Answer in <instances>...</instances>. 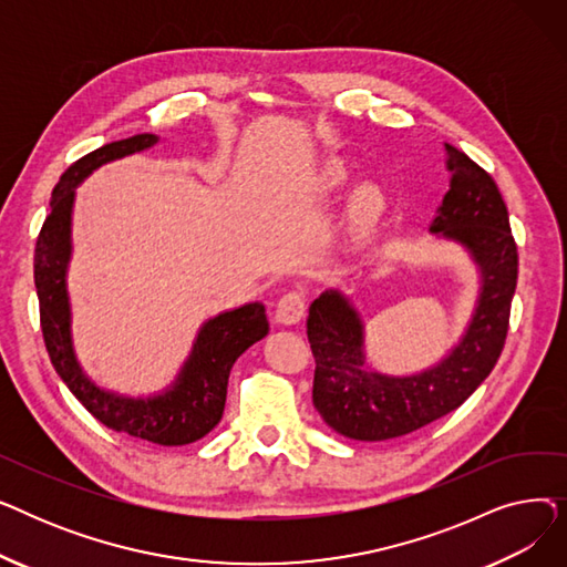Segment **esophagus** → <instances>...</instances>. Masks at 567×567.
Instances as JSON below:
<instances>
[{"mask_svg": "<svg viewBox=\"0 0 567 567\" xmlns=\"http://www.w3.org/2000/svg\"><path fill=\"white\" fill-rule=\"evenodd\" d=\"M306 306H308L306 291L303 289H291V291L280 296V301L276 306V319L285 326H291L296 321H301V317L306 315Z\"/></svg>", "mask_w": 567, "mask_h": 567, "instance_id": "obj_1", "label": "esophagus"}]
</instances>
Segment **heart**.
<instances>
[{"instance_id": "obj_1", "label": "heart", "mask_w": 567, "mask_h": 567, "mask_svg": "<svg viewBox=\"0 0 567 567\" xmlns=\"http://www.w3.org/2000/svg\"><path fill=\"white\" fill-rule=\"evenodd\" d=\"M326 178H329L331 186H342L344 178H347V172L342 167H329V172H326ZM355 206H359V212H363V214H372L374 208L379 206V199L372 190H361L359 195H355Z\"/></svg>"}]
</instances>
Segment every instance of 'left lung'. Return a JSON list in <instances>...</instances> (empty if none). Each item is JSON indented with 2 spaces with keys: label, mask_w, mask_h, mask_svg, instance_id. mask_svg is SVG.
<instances>
[{
  "label": "left lung",
  "mask_w": 567,
  "mask_h": 567,
  "mask_svg": "<svg viewBox=\"0 0 567 567\" xmlns=\"http://www.w3.org/2000/svg\"><path fill=\"white\" fill-rule=\"evenodd\" d=\"M443 146L453 178L430 231L455 238L478 261V308L462 342L436 368L413 377H383L365 370L359 315L338 291L321 293L308 315L312 402L342 436L398 439L455 411L489 377L508 336L519 264L508 206L489 172L453 144Z\"/></svg>",
  "instance_id": "8db88e82"
}]
</instances>
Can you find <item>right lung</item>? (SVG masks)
Listing matches in <instances>:
<instances>
[{
	"label": "right lung",
	"instance_id": "obj_1",
	"mask_svg": "<svg viewBox=\"0 0 567 567\" xmlns=\"http://www.w3.org/2000/svg\"><path fill=\"white\" fill-rule=\"evenodd\" d=\"M156 135L142 133L110 142L75 161L52 190L50 214L39 231L34 250V282L39 293L41 331L50 361L80 404L99 423L114 432L152 441L158 445H186L212 432L227 398V379L234 361L250 344L268 333L261 303H248L206 321L195 342L190 361L178 374L174 389L152 400H131L101 391L89 381L73 353L69 331L66 261L71 255V206L73 188L103 163L154 146Z\"/></svg>",
	"mask_w": 567,
	"mask_h": 567
}]
</instances>
